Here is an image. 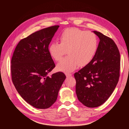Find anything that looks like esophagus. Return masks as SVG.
<instances>
[{"label":"esophagus","mask_w":129,"mask_h":129,"mask_svg":"<svg viewBox=\"0 0 129 129\" xmlns=\"http://www.w3.org/2000/svg\"><path fill=\"white\" fill-rule=\"evenodd\" d=\"M66 74V76H67V78L70 77V76H72V75H73L72 74H71V73H66V74Z\"/></svg>","instance_id":"1"}]
</instances>
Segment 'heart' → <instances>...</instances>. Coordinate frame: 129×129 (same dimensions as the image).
<instances>
[{
	"label": "heart",
	"mask_w": 129,
	"mask_h": 129,
	"mask_svg": "<svg viewBox=\"0 0 129 129\" xmlns=\"http://www.w3.org/2000/svg\"><path fill=\"white\" fill-rule=\"evenodd\" d=\"M60 43H51L49 47L50 55L58 61L57 69L65 73L72 72L78 66L84 67L94 58L98 47L96 35L91 31L78 28H69L62 31L59 37Z\"/></svg>",
	"instance_id": "1"
}]
</instances>
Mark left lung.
Instances as JSON below:
<instances>
[{"mask_svg":"<svg viewBox=\"0 0 129 129\" xmlns=\"http://www.w3.org/2000/svg\"><path fill=\"white\" fill-rule=\"evenodd\" d=\"M99 38L94 58L74 74L78 100L88 108L102 105L110 96L118 83L120 55L114 40L100 32L93 31Z\"/></svg>","mask_w":129,"mask_h":129,"instance_id":"left-lung-1","label":"left lung"}]
</instances>
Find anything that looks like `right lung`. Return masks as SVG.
<instances>
[{"instance_id":"right-lung-1","label":"right lung","mask_w":129,"mask_h":129,"mask_svg":"<svg viewBox=\"0 0 129 129\" xmlns=\"http://www.w3.org/2000/svg\"><path fill=\"white\" fill-rule=\"evenodd\" d=\"M59 27L41 29L20 40L11 60L14 85L24 100L35 108L47 109L55 102L66 76L48 74L55 67L49 45Z\"/></svg>"}]
</instances>
